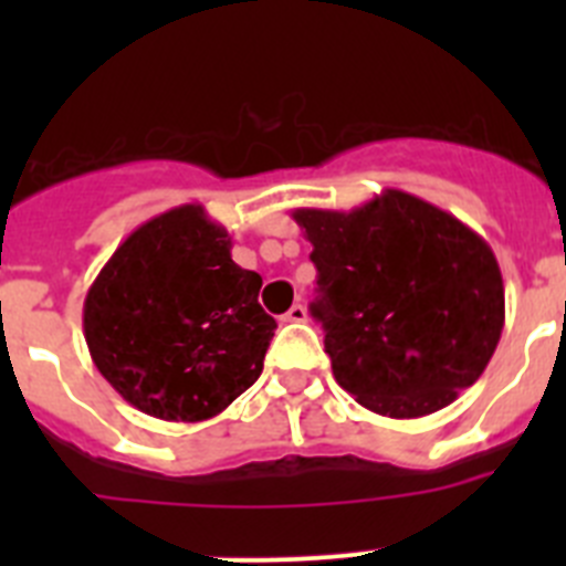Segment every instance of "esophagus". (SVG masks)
<instances>
[{
	"instance_id": "esophagus-1",
	"label": "esophagus",
	"mask_w": 566,
	"mask_h": 566,
	"mask_svg": "<svg viewBox=\"0 0 566 566\" xmlns=\"http://www.w3.org/2000/svg\"><path fill=\"white\" fill-rule=\"evenodd\" d=\"M306 317H308L306 308L300 306V303H294V306L283 314V323H306Z\"/></svg>"
}]
</instances>
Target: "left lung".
Here are the masks:
<instances>
[{
  "mask_svg": "<svg viewBox=\"0 0 566 566\" xmlns=\"http://www.w3.org/2000/svg\"><path fill=\"white\" fill-rule=\"evenodd\" d=\"M292 218L314 247L312 314L334 379L363 408L428 417L482 377L504 328L502 269L484 238L402 189Z\"/></svg>",
  "mask_w": 566,
  "mask_h": 566,
  "instance_id": "8db88e82",
  "label": "left lung"
}]
</instances>
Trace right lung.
Masks as SVG:
<instances>
[{
	"mask_svg": "<svg viewBox=\"0 0 566 566\" xmlns=\"http://www.w3.org/2000/svg\"><path fill=\"white\" fill-rule=\"evenodd\" d=\"M260 286L201 203L155 214L115 249L84 297L90 357L149 417H218L260 377L277 328L260 308Z\"/></svg>",
	"mask_w": 566,
	"mask_h": 566,
	"instance_id": "add662e5",
	"label": "right lung"
}]
</instances>
